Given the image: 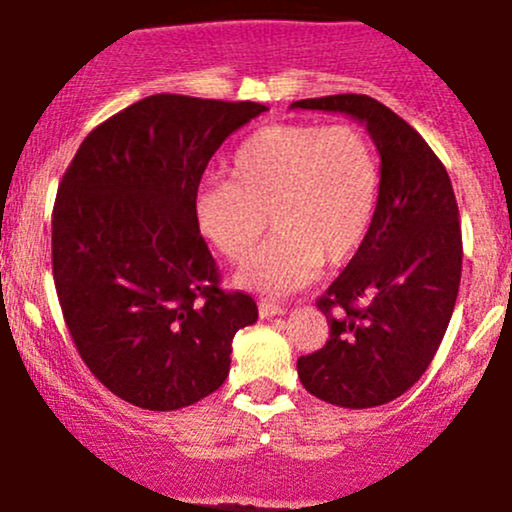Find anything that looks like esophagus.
<instances>
[{"instance_id":"1","label":"esophagus","mask_w":512,"mask_h":512,"mask_svg":"<svg viewBox=\"0 0 512 512\" xmlns=\"http://www.w3.org/2000/svg\"><path fill=\"white\" fill-rule=\"evenodd\" d=\"M257 309H260V316L262 319H272V316H284L287 314V309H284L282 304H274V301H260V306H257Z\"/></svg>"}]
</instances>
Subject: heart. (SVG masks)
Returning a JSON list of instances; mask_svg holds the SVG:
<instances>
[{
    "mask_svg": "<svg viewBox=\"0 0 512 512\" xmlns=\"http://www.w3.org/2000/svg\"><path fill=\"white\" fill-rule=\"evenodd\" d=\"M233 179L196 193L201 233L225 260H250L267 230L274 238L238 274L240 287L282 294L306 287L321 265L360 250L380 203V161L353 125H270L233 154Z\"/></svg>",
    "mask_w": 512,
    "mask_h": 512,
    "instance_id": "obj_1",
    "label": "heart"
}]
</instances>
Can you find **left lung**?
I'll list each match as a JSON object with an SVG mask.
<instances>
[{"instance_id":"left-lung-1","label":"left lung","mask_w":512,"mask_h":512,"mask_svg":"<svg viewBox=\"0 0 512 512\" xmlns=\"http://www.w3.org/2000/svg\"><path fill=\"white\" fill-rule=\"evenodd\" d=\"M363 122L380 154L373 228L316 304L328 341L297 360L301 385L348 410L392 402L422 378L449 326L461 282V223L437 154L400 115L368 95L292 102Z\"/></svg>"}]
</instances>
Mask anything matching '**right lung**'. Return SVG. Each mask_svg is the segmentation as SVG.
Instances as JSON below:
<instances>
[{"label": "right lung", "instance_id": "obj_1", "mask_svg": "<svg viewBox=\"0 0 512 512\" xmlns=\"http://www.w3.org/2000/svg\"><path fill=\"white\" fill-rule=\"evenodd\" d=\"M260 102L149 95L83 139L53 206V282L90 373L134 407L171 412L218 390L233 336L255 324L223 292L196 193L220 144Z\"/></svg>", "mask_w": 512, "mask_h": 512}]
</instances>
